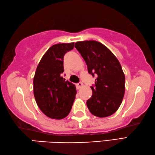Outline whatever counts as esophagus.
I'll return each mask as SVG.
<instances>
[{
    "label": "esophagus",
    "mask_w": 155,
    "mask_h": 155,
    "mask_svg": "<svg viewBox=\"0 0 155 155\" xmlns=\"http://www.w3.org/2000/svg\"><path fill=\"white\" fill-rule=\"evenodd\" d=\"M82 86H83V83L81 82H78L77 84H76V87H77L78 89H80V88H82Z\"/></svg>",
    "instance_id": "34e87169"
}]
</instances>
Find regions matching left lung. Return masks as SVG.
Segmentation results:
<instances>
[{"mask_svg": "<svg viewBox=\"0 0 155 155\" xmlns=\"http://www.w3.org/2000/svg\"><path fill=\"white\" fill-rule=\"evenodd\" d=\"M75 48L85 61L88 73L96 76L91 86L93 94L86 101L89 111L99 118L112 115L120 107L125 90V76L118 60L96 41H78Z\"/></svg>", "mask_w": 155, "mask_h": 155, "instance_id": "1", "label": "left lung"}]
</instances>
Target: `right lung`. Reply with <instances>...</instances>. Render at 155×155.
Masks as SVG:
<instances>
[{"label":"right lung","mask_w":155,"mask_h":155,"mask_svg":"<svg viewBox=\"0 0 155 155\" xmlns=\"http://www.w3.org/2000/svg\"><path fill=\"white\" fill-rule=\"evenodd\" d=\"M74 47V43H58L48 49L41 59L33 79L37 104L48 117L62 119L69 114L75 99L76 87L65 81L63 58Z\"/></svg>","instance_id":"add662e5"}]
</instances>
